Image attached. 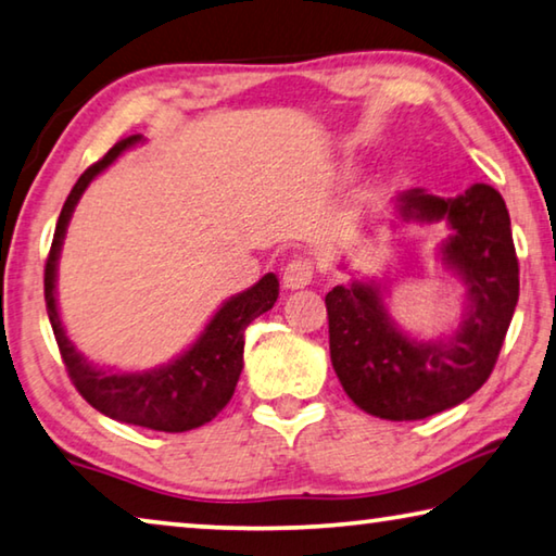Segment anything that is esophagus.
Segmentation results:
<instances>
[{"instance_id":"1","label":"esophagus","mask_w":556,"mask_h":556,"mask_svg":"<svg viewBox=\"0 0 556 556\" xmlns=\"http://www.w3.org/2000/svg\"><path fill=\"white\" fill-rule=\"evenodd\" d=\"M314 279V264L306 257H294L281 271V281L287 289H304Z\"/></svg>"}]
</instances>
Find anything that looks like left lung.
Masks as SVG:
<instances>
[{
  "label": "left lung",
  "mask_w": 556,
  "mask_h": 556,
  "mask_svg": "<svg viewBox=\"0 0 556 556\" xmlns=\"http://www.w3.org/2000/svg\"><path fill=\"white\" fill-rule=\"evenodd\" d=\"M405 223H440L453 235L440 257L465 285L463 321L451 337L420 341L391 319L376 281L339 285L326 294L331 364L361 410L386 420H420L468 401L488 381L513 321L519 264L505 200L475 182L463 195L413 188L395 200Z\"/></svg>",
  "instance_id": "1"
}]
</instances>
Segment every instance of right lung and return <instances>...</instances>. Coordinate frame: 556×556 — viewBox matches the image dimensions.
<instances>
[{"label":"right lung","mask_w":556,"mask_h":556,"mask_svg":"<svg viewBox=\"0 0 556 556\" xmlns=\"http://www.w3.org/2000/svg\"><path fill=\"white\" fill-rule=\"evenodd\" d=\"M136 143H140V136L123 138L99 163L88 167L76 180L74 190L68 192L56 223L47 269H43V299H47V314L66 371L72 376L76 391L96 410H101L103 416L113 420L130 422V426L163 430V433H185V430L205 426L230 403L242 374L244 329L260 314L275 306L279 296V281L269 271L247 292L227 299L198 341L161 368L140 374H121L88 364L84 354H78L74 343L68 341L64 324H61L56 306V264L68 219H72L76 202L81 200L88 182Z\"/></svg>","instance_id":"obj_1"}]
</instances>
